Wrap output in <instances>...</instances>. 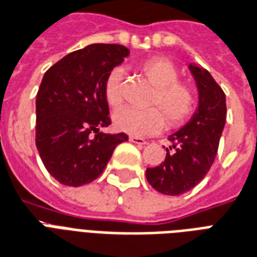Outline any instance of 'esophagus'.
<instances>
[{
	"mask_svg": "<svg viewBox=\"0 0 257 257\" xmlns=\"http://www.w3.org/2000/svg\"><path fill=\"white\" fill-rule=\"evenodd\" d=\"M128 140H130L133 144H137V145H146V144H148V142H146L144 138H141V137L130 136V137H128Z\"/></svg>",
	"mask_w": 257,
	"mask_h": 257,
	"instance_id": "1",
	"label": "esophagus"
}]
</instances>
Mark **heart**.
Listing matches in <instances>:
<instances>
[{"label":"heart","mask_w":257,"mask_h":257,"mask_svg":"<svg viewBox=\"0 0 257 257\" xmlns=\"http://www.w3.org/2000/svg\"><path fill=\"white\" fill-rule=\"evenodd\" d=\"M138 69L156 86L149 109L124 107L113 113L115 128L131 136H152L165 127L179 126L188 120L196 109L198 96L190 82L179 80L176 65L165 57H150ZM104 99L109 107H119L123 101V70L113 67L103 84Z\"/></svg>","instance_id":"obj_1"}]
</instances>
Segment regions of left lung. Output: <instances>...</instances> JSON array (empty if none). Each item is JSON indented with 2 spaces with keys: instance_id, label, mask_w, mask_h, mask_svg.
Wrapping results in <instances>:
<instances>
[{
  "instance_id": "obj_1",
  "label": "left lung",
  "mask_w": 257,
  "mask_h": 257,
  "mask_svg": "<svg viewBox=\"0 0 257 257\" xmlns=\"http://www.w3.org/2000/svg\"><path fill=\"white\" fill-rule=\"evenodd\" d=\"M190 70L199 89V107L186 126L169 136L172 146L163 163L146 169L150 186L165 195L184 194L207 175L226 120L222 88L206 69L190 65Z\"/></svg>"
}]
</instances>
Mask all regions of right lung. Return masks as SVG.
<instances>
[{
    "mask_svg": "<svg viewBox=\"0 0 257 257\" xmlns=\"http://www.w3.org/2000/svg\"><path fill=\"white\" fill-rule=\"evenodd\" d=\"M130 54L120 44H90L44 73L36 94V148L44 167L63 186L80 187L103 173L124 133L111 124L103 84L108 71Z\"/></svg>",
    "mask_w": 257,
    "mask_h": 257,
    "instance_id": "right-lung-1",
    "label": "right lung"
}]
</instances>
